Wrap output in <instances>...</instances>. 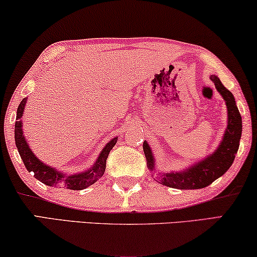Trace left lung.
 Masks as SVG:
<instances>
[{
  "label": "left lung",
  "instance_id": "1",
  "mask_svg": "<svg viewBox=\"0 0 257 257\" xmlns=\"http://www.w3.org/2000/svg\"><path fill=\"white\" fill-rule=\"evenodd\" d=\"M210 79L215 84L216 90L223 97L228 108V125L222 142L219 145V149L212 156L195 164L194 166L188 168L185 172L164 173L159 180L161 185L178 189L205 188L212 184L214 180H216L217 178L226 173L229 170L231 164L234 163L235 156H236L238 146H240L242 133L241 114L237 110L234 96L230 91L223 86V84L216 76H212ZM143 149L150 170H153V156L146 142H144Z\"/></svg>",
  "mask_w": 257,
  "mask_h": 257
}]
</instances>
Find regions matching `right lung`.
<instances>
[{"mask_svg": "<svg viewBox=\"0 0 257 257\" xmlns=\"http://www.w3.org/2000/svg\"><path fill=\"white\" fill-rule=\"evenodd\" d=\"M26 101L27 98H24L19 105V108H17V115L15 121V143L27 170L29 172H33L35 178L48 186H56L59 184L64 186L66 188L72 189V191H80V189H84L94 184V182L97 181V179L100 178L101 175L104 174L105 167H106L107 156L112 150V147L115 145V143H117V138L112 139L111 142L104 147L100 156L98 157L96 164L93 165V167L91 168V170L86 171L85 173H79L75 175H70V177H65V175L61 173V172L55 171L54 168L47 166V165L38 160L37 158L35 157V154L30 151L29 146H28L26 138H24L23 136L22 121H21V117H22L24 106H26Z\"/></svg>", "mask_w": 257, "mask_h": 257, "instance_id": "right-lung-1", "label": "right lung"}]
</instances>
